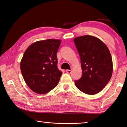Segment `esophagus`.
<instances>
[{"label":"esophagus","mask_w":127,"mask_h":127,"mask_svg":"<svg viewBox=\"0 0 127 127\" xmlns=\"http://www.w3.org/2000/svg\"><path fill=\"white\" fill-rule=\"evenodd\" d=\"M65 71H66V72H67V73L70 74L72 72V70H71V69H67Z\"/></svg>","instance_id":"34e87169"}]
</instances>
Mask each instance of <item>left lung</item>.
<instances>
[{
	"instance_id": "1",
	"label": "left lung",
	"mask_w": 127,
	"mask_h": 127,
	"mask_svg": "<svg viewBox=\"0 0 127 127\" xmlns=\"http://www.w3.org/2000/svg\"><path fill=\"white\" fill-rule=\"evenodd\" d=\"M74 43L81 59L82 74L74 81L80 91L97 94L108 83L112 74V60L109 50L98 38L92 35L76 37Z\"/></svg>"
}]
</instances>
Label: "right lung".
Here are the masks:
<instances>
[{
  "label": "right lung",
  "instance_id": "obj_1",
  "mask_svg": "<svg viewBox=\"0 0 127 127\" xmlns=\"http://www.w3.org/2000/svg\"><path fill=\"white\" fill-rule=\"evenodd\" d=\"M61 41L35 42L26 50L20 68L26 84L34 92L46 94L57 86L62 72L57 67L56 53Z\"/></svg>",
  "mask_w": 127,
  "mask_h": 127
}]
</instances>
